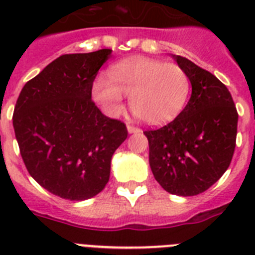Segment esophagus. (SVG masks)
<instances>
[{"label": "esophagus", "instance_id": "1", "mask_svg": "<svg viewBox=\"0 0 255 255\" xmlns=\"http://www.w3.org/2000/svg\"><path fill=\"white\" fill-rule=\"evenodd\" d=\"M128 131H129L130 134H136V132H140L141 130L139 129V128H135V126L132 125H128Z\"/></svg>", "mask_w": 255, "mask_h": 255}]
</instances>
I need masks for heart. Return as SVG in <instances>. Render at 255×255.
Returning a JSON list of instances; mask_svg holds the SVG:
<instances>
[{"label":"heart","instance_id":"b5f03b06","mask_svg":"<svg viewBox=\"0 0 255 255\" xmlns=\"http://www.w3.org/2000/svg\"><path fill=\"white\" fill-rule=\"evenodd\" d=\"M106 78H97L92 97L108 116L123 110V96L140 123L162 125L177 116L190 92L188 74L175 64L145 57H131L112 65Z\"/></svg>","mask_w":255,"mask_h":255}]
</instances>
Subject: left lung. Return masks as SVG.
I'll use <instances>...</instances> for the list:
<instances>
[{"label":"left lung","mask_w":255,"mask_h":255,"mask_svg":"<svg viewBox=\"0 0 255 255\" xmlns=\"http://www.w3.org/2000/svg\"><path fill=\"white\" fill-rule=\"evenodd\" d=\"M189 76L188 105L170 124L144 131L153 176L170 194L206 191L229 168L236 145L238 111L226 85L181 56H172Z\"/></svg>","instance_id":"left-lung-1"}]
</instances>
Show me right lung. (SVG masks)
<instances>
[{"label":"right lung","mask_w":255,"mask_h":255,"mask_svg":"<svg viewBox=\"0 0 255 255\" xmlns=\"http://www.w3.org/2000/svg\"><path fill=\"white\" fill-rule=\"evenodd\" d=\"M112 49L62 55L20 92L12 124L30 176L69 200L96 197L110 180L111 158L128 138L125 124L92 101L98 70Z\"/></svg>","instance_id":"add662e5"}]
</instances>
